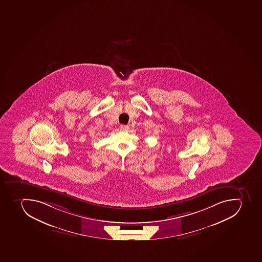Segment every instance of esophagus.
<instances>
[{
  "instance_id": "obj_1",
  "label": "esophagus",
  "mask_w": 262,
  "mask_h": 262,
  "mask_svg": "<svg viewBox=\"0 0 262 262\" xmlns=\"http://www.w3.org/2000/svg\"><path fill=\"white\" fill-rule=\"evenodd\" d=\"M120 129L123 130V131H126V130L128 129V126L122 124V125L120 126Z\"/></svg>"
}]
</instances>
